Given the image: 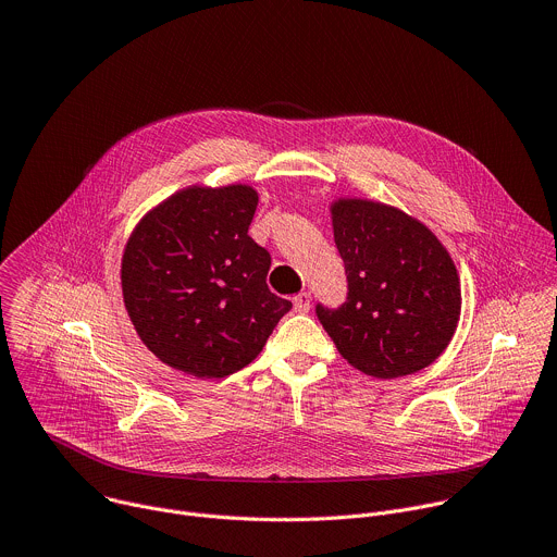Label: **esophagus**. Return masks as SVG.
Masks as SVG:
<instances>
[{
  "label": "esophagus",
  "instance_id": "1",
  "mask_svg": "<svg viewBox=\"0 0 557 557\" xmlns=\"http://www.w3.org/2000/svg\"><path fill=\"white\" fill-rule=\"evenodd\" d=\"M309 307H311V294H309V292H300V294L294 296V309H296L298 313L309 311Z\"/></svg>",
  "mask_w": 557,
  "mask_h": 557
}]
</instances>
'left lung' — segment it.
<instances>
[{
	"instance_id": "obj_1",
	"label": "left lung",
	"mask_w": 557,
	"mask_h": 557,
	"mask_svg": "<svg viewBox=\"0 0 557 557\" xmlns=\"http://www.w3.org/2000/svg\"><path fill=\"white\" fill-rule=\"evenodd\" d=\"M331 212L347 296L338 307L315 302V315L341 356L382 380L432 364L453 341L461 313L450 255L397 208L343 199Z\"/></svg>"
}]
</instances>
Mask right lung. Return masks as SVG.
I'll return each instance as SVG.
<instances>
[{"instance_id":"add662e5","label":"right lung","mask_w":557,"mask_h":557,"mask_svg":"<svg viewBox=\"0 0 557 557\" xmlns=\"http://www.w3.org/2000/svg\"><path fill=\"white\" fill-rule=\"evenodd\" d=\"M250 186L186 188L136 226L123 296L143 343L169 367L219 380L248 367L292 309L270 292L272 257L248 228Z\"/></svg>"}]
</instances>
